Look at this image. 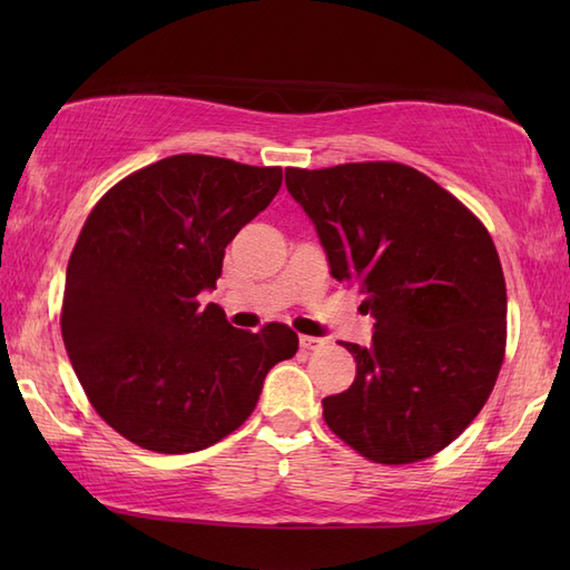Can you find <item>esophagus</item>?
<instances>
[{
    "label": "esophagus",
    "mask_w": 570,
    "mask_h": 570,
    "mask_svg": "<svg viewBox=\"0 0 570 570\" xmlns=\"http://www.w3.org/2000/svg\"><path fill=\"white\" fill-rule=\"evenodd\" d=\"M325 345L323 337H313V335H301V347L308 350V353H313V350H321Z\"/></svg>",
    "instance_id": "34e87169"
}]
</instances>
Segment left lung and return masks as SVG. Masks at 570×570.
Wrapping results in <instances>:
<instances>
[{"mask_svg": "<svg viewBox=\"0 0 570 570\" xmlns=\"http://www.w3.org/2000/svg\"><path fill=\"white\" fill-rule=\"evenodd\" d=\"M331 274L357 286L372 345L345 343L355 382L323 419L357 453L404 465L443 451L480 414L507 341L494 242L463 203L404 164L286 168Z\"/></svg>", "mask_w": 570, "mask_h": 570, "instance_id": "1", "label": "left lung"}]
</instances>
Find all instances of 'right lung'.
<instances>
[{
	"label": "right lung",
	"mask_w": 570,
	"mask_h": 570,
	"mask_svg": "<svg viewBox=\"0 0 570 570\" xmlns=\"http://www.w3.org/2000/svg\"><path fill=\"white\" fill-rule=\"evenodd\" d=\"M278 188V166L178 154L119 180L85 220L60 331L90 404L127 441L203 451L247 421L266 372L296 355L288 325L239 331L198 298Z\"/></svg>",
	"instance_id": "1"
}]
</instances>
